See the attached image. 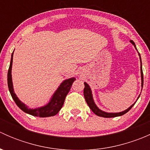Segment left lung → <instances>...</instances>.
Here are the masks:
<instances>
[{
    "instance_id": "8db88e82",
    "label": "left lung",
    "mask_w": 150,
    "mask_h": 150,
    "mask_svg": "<svg viewBox=\"0 0 150 150\" xmlns=\"http://www.w3.org/2000/svg\"><path fill=\"white\" fill-rule=\"evenodd\" d=\"M131 43H132V44L134 45V46H135L136 48H137V47H136V45H135V43H134L133 40H131ZM139 57H140L139 54ZM140 60H141V57H140ZM141 75H142V88H143L144 76H143V71H142V61H141ZM84 85H85V88H84V90H83V94H84L85 99H86V102H87L88 105V107H90L91 110L93 111V112L94 113V114H96V115L100 116V117H117V116H121V115H124V114H125L126 112H128L129 111V110H131V108H132V107L134 105V104H135V103H134V104H132V105H131V107H129V108L127 109L126 110H124L123 112H117V113H107V112H105L102 111L101 110H99V109L97 107H96V104H95L94 102H93V97H92L91 90V88H90V87H89L88 85L86 83H84ZM139 96L138 97V99L139 98Z\"/></svg>"
}]
</instances>
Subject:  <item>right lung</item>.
Here are the masks:
<instances>
[{
    "instance_id": "obj_1",
    "label": "right lung",
    "mask_w": 150,
    "mask_h": 150,
    "mask_svg": "<svg viewBox=\"0 0 150 150\" xmlns=\"http://www.w3.org/2000/svg\"><path fill=\"white\" fill-rule=\"evenodd\" d=\"M13 54H11V59L10 66L8 68V90H9L11 95L13 98V101L15 102L16 105L25 112L28 114L31 115L33 116H37V117H51L57 115L59 112L60 110L64 104V100H65L66 96L69 93L70 88L72 86L74 81H75V78H69V79L66 80L64 82L60 85L59 87L55 92L54 96L51 98V101L48 104H46L44 107H40L37 109H29L25 104L20 102L17 96L15 94L13 88V84H12V79H11V67H12V61H13Z\"/></svg>"
}]
</instances>
